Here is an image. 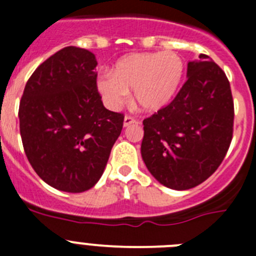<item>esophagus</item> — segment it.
<instances>
[{
  "label": "esophagus",
  "mask_w": 256,
  "mask_h": 256,
  "mask_svg": "<svg viewBox=\"0 0 256 256\" xmlns=\"http://www.w3.org/2000/svg\"><path fill=\"white\" fill-rule=\"evenodd\" d=\"M134 123H137V120H136L134 118H132V116H124V120H123V126H132V124H134Z\"/></svg>",
  "instance_id": "34e87169"
}]
</instances>
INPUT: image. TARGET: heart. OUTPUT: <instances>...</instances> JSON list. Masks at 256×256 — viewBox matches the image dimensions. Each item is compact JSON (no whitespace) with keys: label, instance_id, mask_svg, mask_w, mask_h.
Instances as JSON below:
<instances>
[{"label":"heart","instance_id":"heart-1","mask_svg":"<svg viewBox=\"0 0 256 256\" xmlns=\"http://www.w3.org/2000/svg\"><path fill=\"white\" fill-rule=\"evenodd\" d=\"M184 72V60L174 51L130 54L114 64L112 72L99 75L96 90L104 106L116 110L133 89L140 110L154 113L171 103Z\"/></svg>","mask_w":256,"mask_h":256}]
</instances>
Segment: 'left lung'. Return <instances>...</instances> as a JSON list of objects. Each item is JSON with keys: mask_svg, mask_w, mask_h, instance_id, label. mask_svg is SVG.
Returning a JSON list of instances; mask_svg holds the SVG:
<instances>
[{"mask_svg": "<svg viewBox=\"0 0 256 256\" xmlns=\"http://www.w3.org/2000/svg\"><path fill=\"white\" fill-rule=\"evenodd\" d=\"M232 124L230 82L201 54L187 64V82L171 104L143 120V162L163 186L177 191L196 187L222 162Z\"/></svg>", "mask_w": 256, "mask_h": 256, "instance_id": "left-lung-1", "label": "left lung"}]
</instances>
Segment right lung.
I'll return each mask as SVG.
<instances>
[{"label":"right lung","mask_w":256,"mask_h":256,"mask_svg":"<svg viewBox=\"0 0 256 256\" xmlns=\"http://www.w3.org/2000/svg\"><path fill=\"white\" fill-rule=\"evenodd\" d=\"M93 52L68 46L34 72L21 98L24 150L44 182L84 192L103 174L120 136L123 114L108 110L96 90Z\"/></svg>","instance_id":"right-lung-1"}]
</instances>
